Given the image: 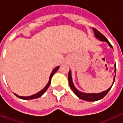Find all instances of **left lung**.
<instances>
[{
    "mask_svg": "<svg viewBox=\"0 0 123 123\" xmlns=\"http://www.w3.org/2000/svg\"><path fill=\"white\" fill-rule=\"evenodd\" d=\"M93 31H94V35H95V36H96L97 38H98L99 40H100V41H103V42H106V43H107L110 47L113 48L112 45L110 44V43L108 41V40L105 38V36L104 35L102 34L100 31H98V30H96V29H95V28H93ZM114 67H115L114 72H115V74H116V64L114 65ZM68 80H69V87H71L72 90L73 91V92L75 93V94L79 98L82 99V100H86V101H96V100H100V99L103 98V97H105V96L107 95V93L109 92V91L111 89V87H112V85H113V84H114V83L115 76L114 78V82H113V84H112V85L110 87V88L108 89H107V90H105V91H104V92H101V93H83V92H81L78 91L77 89L75 87V86H74V83H73V81H72L71 71H69V73H68Z\"/></svg>",
    "mask_w": 123,
    "mask_h": 123,
    "instance_id": "obj_1",
    "label": "left lung"
}]
</instances>
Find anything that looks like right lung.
I'll return each mask as SVG.
<instances>
[{
    "label": "right lung",
    "instance_id": "right-lung-1",
    "mask_svg": "<svg viewBox=\"0 0 123 123\" xmlns=\"http://www.w3.org/2000/svg\"><path fill=\"white\" fill-rule=\"evenodd\" d=\"M59 66H58V67H56V68H54V69H53V71L51 72V74H50V76H49V82L47 84V85H46L45 87H44V88L41 91H40L39 92H38L37 93H36V94H34V95H32V96H18L16 93H14L18 98L20 99H24V100H31V99H34V98H39L41 96H43L44 93L47 90V89L49 88V85H50V83H51V79L52 76H53V75L56 73L58 70V69H59Z\"/></svg>",
    "mask_w": 123,
    "mask_h": 123
}]
</instances>
